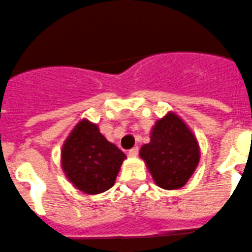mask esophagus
<instances>
[{
  "label": "esophagus",
  "instance_id": "1",
  "mask_svg": "<svg viewBox=\"0 0 252 252\" xmlns=\"http://www.w3.org/2000/svg\"><path fill=\"white\" fill-rule=\"evenodd\" d=\"M138 153H139V148L134 147V148H131L130 150H129L128 154H129V157H137Z\"/></svg>",
  "mask_w": 252,
  "mask_h": 252
}]
</instances>
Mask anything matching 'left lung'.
Wrapping results in <instances>:
<instances>
[{
  "label": "left lung",
  "mask_w": 252,
  "mask_h": 252,
  "mask_svg": "<svg viewBox=\"0 0 252 252\" xmlns=\"http://www.w3.org/2000/svg\"><path fill=\"white\" fill-rule=\"evenodd\" d=\"M140 158L147 163L155 184L166 190L183 188L194 174L200 149L189 126L169 112L157 121L150 143L140 148Z\"/></svg>",
  "instance_id": "8db88e82"
}]
</instances>
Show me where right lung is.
<instances>
[{"label": "right lung", "mask_w": 252, "mask_h": 252, "mask_svg": "<svg viewBox=\"0 0 252 252\" xmlns=\"http://www.w3.org/2000/svg\"><path fill=\"white\" fill-rule=\"evenodd\" d=\"M61 163L67 179L84 194H100L114 185L126 154L108 142L97 124L79 122L65 139Z\"/></svg>", "instance_id": "obj_1"}]
</instances>
